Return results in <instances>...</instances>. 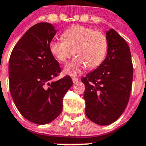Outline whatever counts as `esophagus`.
<instances>
[{
	"label": "esophagus",
	"instance_id": "1",
	"mask_svg": "<svg viewBox=\"0 0 146 146\" xmlns=\"http://www.w3.org/2000/svg\"><path fill=\"white\" fill-rule=\"evenodd\" d=\"M72 80H73V83H75V82H78V80H79V79H78L77 77L73 76V77H72Z\"/></svg>",
	"mask_w": 146,
	"mask_h": 146
}]
</instances>
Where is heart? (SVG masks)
<instances>
[{"label": "heart", "mask_w": 146, "mask_h": 146, "mask_svg": "<svg viewBox=\"0 0 146 146\" xmlns=\"http://www.w3.org/2000/svg\"><path fill=\"white\" fill-rule=\"evenodd\" d=\"M63 40H52L49 50L60 62H65L73 53L76 58L64 67V72L76 75L82 68H94L106 56L108 48L106 36L102 32L86 26L74 25L65 31Z\"/></svg>", "instance_id": "1"}]
</instances>
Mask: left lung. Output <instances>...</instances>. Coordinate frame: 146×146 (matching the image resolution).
I'll return each mask as SVG.
<instances>
[{"label": "left lung", "mask_w": 146, "mask_h": 146, "mask_svg": "<svg viewBox=\"0 0 146 146\" xmlns=\"http://www.w3.org/2000/svg\"><path fill=\"white\" fill-rule=\"evenodd\" d=\"M107 54L101 64L82 77L85 114L90 120L108 125L118 119L129 101L133 64L126 41L114 30L106 32Z\"/></svg>", "instance_id": "1"}]
</instances>
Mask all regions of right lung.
<instances>
[{
    "mask_svg": "<svg viewBox=\"0 0 146 146\" xmlns=\"http://www.w3.org/2000/svg\"><path fill=\"white\" fill-rule=\"evenodd\" d=\"M56 32L52 24L34 25L15 45L9 58L13 100L24 118L34 124L54 120L62 111L64 96L73 85L69 76L51 82L61 73L58 62L49 50Z\"/></svg>",
    "mask_w": 146,
    "mask_h": 146,
    "instance_id": "obj_1",
    "label": "right lung"
}]
</instances>
